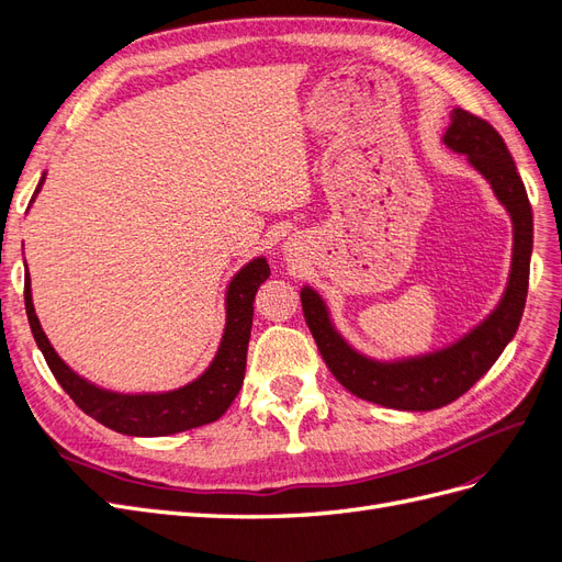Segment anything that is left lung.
Listing matches in <instances>:
<instances>
[{
  "label": "left lung",
  "mask_w": 562,
  "mask_h": 562,
  "mask_svg": "<svg viewBox=\"0 0 562 562\" xmlns=\"http://www.w3.org/2000/svg\"><path fill=\"white\" fill-rule=\"evenodd\" d=\"M450 119L452 122L443 135L446 147L457 155H467V161L490 182L492 192L512 215V274L495 312L450 347L411 359L375 361L356 351L337 333L326 302L312 285H304L300 291L304 318L335 380L353 396L394 411H436L467 394L514 339L525 310L527 281H530L532 209L512 151L485 119L459 108L452 110Z\"/></svg>",
  "instance_id": "1"
}]
</instances>
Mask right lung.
Segmentation results:
<instances>
[{
	"label": "right lung",
	"mask_w": 562,
	"mask_h": 562,
	"mask_svg": "<svg viewBox=\"0 0 562 562\" xmlns=\"http://www.w3.org/2000/svg\"><path fill=\"white\" fill-rule=\"evenodd\" d=\"M46 173L37 184L35 196L40 194ZM267 279L269 265L265 258H255L236 271L225 293L227 323L215 359L194 382L173 391H161V394H119V391L95 386L77 375L50 347L40 326L35 304H32L30 277L25 279V312L32 335H35V342L42 349L50 372L83 413L105 424L108 429L126 436H171L220 419L239 394L246 372L252 302L260 283Z\"/></svg>",
	"instance_id": "right-lung-1"
}]
</instances>
